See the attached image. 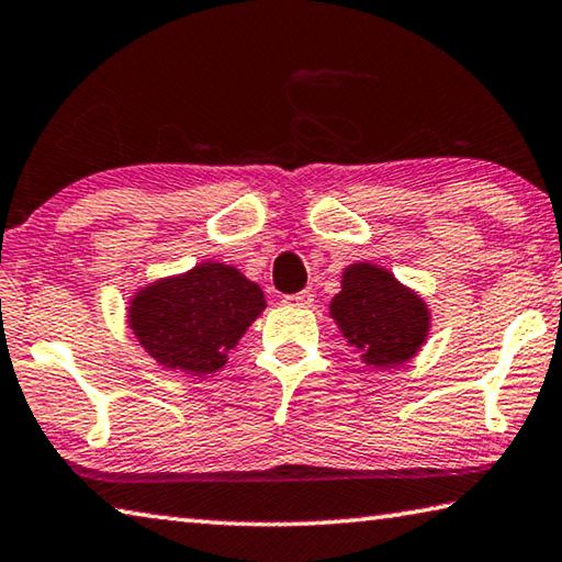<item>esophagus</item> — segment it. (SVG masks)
<instances>
[{
    "label": "esophagus",
    "instance_id": "1",
    "mask_svg": "<svg viewBox=\"0 0 562 562\" xmlns=\"http://www.w3.org/2000/svg\"><path fill=\"white\" fill-rule=\"evenodd\" d=\"M284 304H290V307H310L315 297H312V292L302 290V292H294V294H284L282 297Z\"/></svg>",
    "mask_w": 562,
    "mask_h": 562
}]
</instances>
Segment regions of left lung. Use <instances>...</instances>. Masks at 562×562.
Wrapping results in <instances>:
<instances>
[{
  "label": "left lung",
  "instance_id": "1",
  "mask_svg": "<svg viewBox=\"0 0 562 562\" xmlns=\"http://www.w3.org/2000/svg\"><path fill=\"white\" fill-rule=\"evenodd\" d=\"M329 315L367 367L392 369L412 359L429 337V307L379 265L355 262L341 272Z\"/></svg>",
  "mask_w": 562,
  "mask_h": 562
}]
</instances>
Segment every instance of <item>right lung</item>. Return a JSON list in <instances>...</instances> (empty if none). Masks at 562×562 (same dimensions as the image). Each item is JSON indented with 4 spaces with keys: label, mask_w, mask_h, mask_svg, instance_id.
I'll return each mask as SVG.
<instances>
[{
    "label": "right lung",
    "mask_w": 562,
    "mask_h": 562,
    "mask_svg": "<svg viewBox=\"0 0 562 562\" xmlns=\"http://www.w3.org/2000/svg\"><path fill=\"white\" fill-rule=\"evenodd\" d=\"M262 310L260 284L233 265L201 262L133 294L128 325L158 364L203 376L225 367Z\"/></svg>",
    "instance_id": "obj_1"
}]
</instances>
